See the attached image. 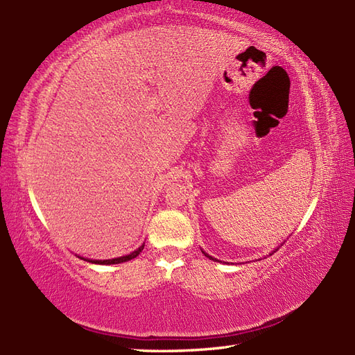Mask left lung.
<instances>
[{
  "instance_id": "8db88e82",
  "label": "left lung",
  "mask_w": 355,
  "mask_h": 355,
  "mask_svg": "<svg viewBox=\"0 0 355 355\" xmlns=\"http://www.w3.org/2000/svg\"><path fill=\"white\" fill-rule=\"evenodd\" d=\"M205 254H206V253H205ZM206 256H209V254H206ZM209 258H210V259H214V258H212V256H209ZM214 261H215V259H214Z\"/></svg>"
}]
</instances>
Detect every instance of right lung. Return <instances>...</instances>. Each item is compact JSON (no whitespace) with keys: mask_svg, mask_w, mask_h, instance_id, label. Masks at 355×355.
Segmentation results:
<instances>
[{"mask_svg":"<svg viewBox=\"0 0 355 355\" xmlns=\"http://www.w3.org/2000/svg\"><path fill=\"white\" fill-rule=\"evenodd\" d=\"M143 247H145V245L139 247V250L132 252L131 254L122 256V258H116V259H105V261H89V262H94V263H102V266H111V263H120V262H126V261H131V259H134L135 256H139V254H140V252L143 250ZM85 261H87V259H85Z\"/></svg>","mask_w":355,"mask_h":355,"instance_id":"add662e5","label":"right lung"}]
</instances>
